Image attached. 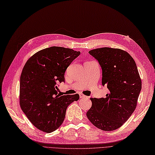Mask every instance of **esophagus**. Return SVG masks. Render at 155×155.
<instances>
[{"label":"esophagus","mask_w":155,"mask_h":155,"mask_svg":"<svg viewBox=\"0 0 155 155\" xmlns=\"http://www.w3.org/2000/svg\"><path fill=\"white\" fill-rule=\"evenodd\" d=\"M79 97H80V98H86V97H87L86 95H83L82 94H79Z\"/></svg>","instance_id":"obj_1"}]
</instances>
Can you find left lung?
<instances>
[{"mask_svg":"<svg viewBox=\"0 0 155 155\" xmlns=\"http://www.w3.org/2000/svg\"><path fill=\"white\" fill-rule=\"evenodd\" d=\"M102 68V84L109 93L105 98H90L88 120L103 131L118 129L136 108L142 82L135 61L127 52L110 47L90 51Z\"/></svg>","mask_w":155,"mask_h":155,"instance_id":"1","label":"left lung"}]
</instances>
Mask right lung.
Wrapping results in <instances>:
<instances>
[{"label":"right lung","mask_w":155,"mask_h":155,"mask_svg":"<svg viewBox=\"0 0 155 155\" xmlns=\"http://www.w3.org/2000/svg\"><path fill=\"white\" fill-rule=\"evenodd\" d=\"M79 51L53 46L37 52L27 61L20 76V105L36 128L51 133L59 127L69 104L79 94L62 95L58 85Z\"/></svg>","instance_id":"obj_1"}]
</instances>
